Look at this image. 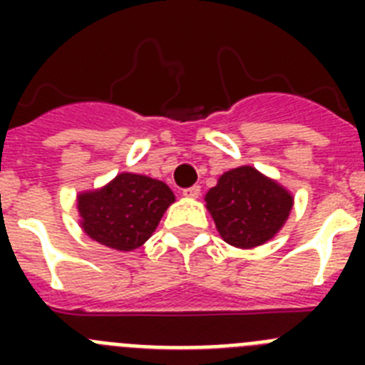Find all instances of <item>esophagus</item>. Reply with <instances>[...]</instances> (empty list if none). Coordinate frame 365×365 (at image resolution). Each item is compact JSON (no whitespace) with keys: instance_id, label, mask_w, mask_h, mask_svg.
Instances as JSON below:
<instances>
[{"instance_id":"esophagus-1","label":"esophagus","mask_w":365,"mask_h":365,"mask_svg":"<svg viewBox=\"0 0 365 365\" xmlns=\"http://www.w3.org/2000/svg\"><path fill=\"white\" fill-rule=\"evenodd\" d=\"M199 193H201V186H192V188L182 190V195H185L186 199H197Z\"/></svg>"}]
</instances>
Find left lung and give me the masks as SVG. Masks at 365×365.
I'll return each mask as SVG.
<instances>
[{
    "mask_svg": "<svg viewBox=\"0 0 365 365\" xmlns=\"http://www.w3.org/2000/svg\"><path fill=\"white\" fill-rule=\"evenodd\" d=\"M205 201L222 241L245 250L272 240L294 205L289 190L252 166L222 173Z\"/></svg>",
    "mask_w": 365,
    "mask_h": 365,
    "instance_id": "1",
    "label": "left lung"
}]
</instances>
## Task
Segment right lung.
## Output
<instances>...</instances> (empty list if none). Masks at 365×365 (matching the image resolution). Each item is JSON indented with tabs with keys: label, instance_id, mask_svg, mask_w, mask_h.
<instances>
[{
	"label": "right lung",
	"instance_id": "1",
	"mask_svg": "<svg viewBox=\"0 0 365 365\" xmlns=\"http://www.w3.org/2000/svg\"><path fill=\"white\" fill-rule=\"evenodd\" d=\"M172 202L175 195L166 182L125 172L76 197L82 230L96 243L120 252L143 247Z\"/></svg>",
	"mask_w": 365,
	"mask_h": 365
}]
</instances>
